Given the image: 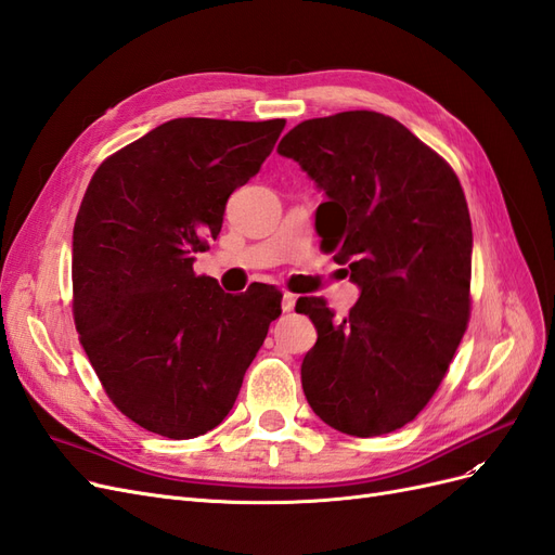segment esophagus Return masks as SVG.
I'll list each match as a JSON object with an SVG mask.
<instances>
[{
    "label": "esophagus",
    "instance_id": "34e87169",
    "mask_svg": "<svg viewBox=\"0 0 555 555\" xmlns=\"http://www.w3.org/2000/svg\"><path fill=\"white\" fill-rule=\"evenodd\" d=\"M294 306H296V296L289 294V292H284V294H282V310H284V312H292Z\"/></svg>",
    "mask_w": 555,
    "mask_h": 555
}]
</instances>
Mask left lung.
Listing matches in <instances>:
<instances>
[{"label": "left lung", "mask_w": 555, "mask_h": 555, "mask_svg": "<svg viewBox=\"0 0 555 555\" xmlns=\"http://www.w3.org/2000/svg\"><path fill=\"white\" fill-rule=\"evenodd\" d=\"M326 201L314 229L361 296L338 319L300 296L317 343L300 365L314 414L375 438L438 391L469 319L473 224L451 166L389 115L345 111L296 125L278 145Z\"/></svg>", "instance_id": "obj_1"}]
</instances>
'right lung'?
<instances>
[{
	"label": "right lung",
	"instance_id": "obj_1",
	"mask_svg": "<svg viewBox=\"0 0 555 555\" xmlns=\"http://www.w3.org/2000/svg\"><path fill=\"white\" fill-rule=\"evenodd\" d=\"M282 129L178 117L117 150L82 196L74 322L113 405L150 433L190 440L220 426L282 312L278 289L224 294L192 268Z\"/></svg>",
	"mask_w": 555,
	"mask_h": 555
}]
</instances>
